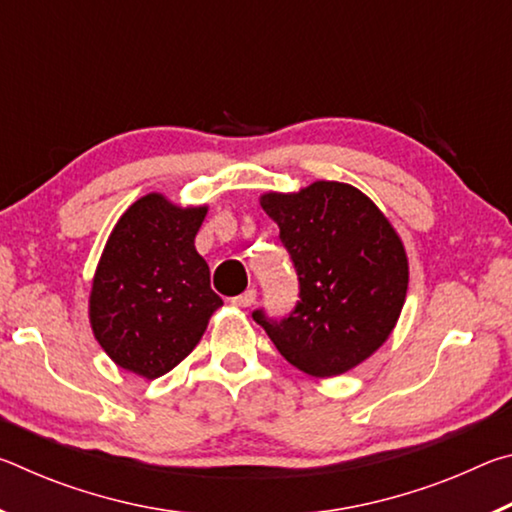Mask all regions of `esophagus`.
<instances>
[{"label": "esophagus", "mask_w": 512, "mask_h": 512, "mask_svg": "<svg viewBox=\"0 0 512 512\" xmlns=\"http://www.w3.org/2000/svg\"><path fill=\"white\" fill-rule=\"evenodd\" d=\"M255 298H257V291L255 289H246L244 293H241V296L230 298V302L235 307H250L255 302Z\"/></svg>", "instance_id": "obj_1"}]
</instances>
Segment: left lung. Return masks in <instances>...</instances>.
Here are the masks:
<instances>
[{
	"label": "left lung",
	"mask_w": 512,
	"mask_h": 512,
	"mask_svg": "<svg viewBox=\"0 0 512 512\" xmlns=\"http://www.w3.org/2000/svg\"><path fill=\"white\" fill-rule=\"evenodd\" d=\"M298 273L300 300L284 318H253L291 366L336 377L375 352L400 318L409 262L400 237L357 187L332 180L296 194H264Z\"/></svg>",
	"instance_id": "8db88e82"
}]
</instances>
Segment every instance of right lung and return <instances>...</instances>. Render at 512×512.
Masks as SVG:
<instances>
[{
  "mask_svg": "<svg viewBox=\"0 0 512 512\" xmlns=\"http://www.w3.org/2000/svg\"><path fill=\"white\" fill-rule=\"evenodd\" d=\"M207 207L146 194L121 214L90 293L94 339L119 368L155 379L192 352L223 300L194 239Z\"/></svg>",
  "mask_w": 512,
  "mask_h": 512,
  "instance_id": "obj_1",
  "label": "right lung"
}]
</instances>
